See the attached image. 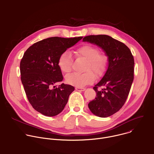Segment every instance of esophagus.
I'll use <instances>...</instances> for the list:
<instances>
[{
	"instance_id": "1",
	"label": "esophagus",
	"mask_w": 154,
	"mask_h": 154,
	"mask_svg": "<svg viewBox=\"0 0 154 154\" xmlns=\"http://www.w3.org/2000/svg\"><path fill=\"white\" fill-rule=\"evenodd\" d=\"M85 88H75V90L78 91H85Z\"/></svg>"
}]
</instances>
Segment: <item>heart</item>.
Listing matches in <instances>:
<instances>
[{"label":"heart","mask_w":154,"mask_h":154,"mask_svg":"<svg viewBox=\"0 0 154 154\" xmlns=\"http://www.w3.org/2000/svg\"><path fill=\"white\" fill-rule=\"evenodd\" d=\"M77 57L87 61L83 74H72L66 77V82L77 88H82L86 85L92 84L96 77L103 75L108 66V58L102 54H100L97 48L91 45H85L79 48L76 51ZM58 66L62 72L65 74L72 70V60L69 51H65L60 56L58 60Z\"/></svg>","instance_id":"heart-1"}]
</instances>
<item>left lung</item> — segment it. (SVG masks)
I'll use <instances>...</instances> for the list:
<instances>
[{
	"mask_svg": "<svg viewBox=\"0 0 154 154\" xmlns=\"http://www.w3.org/2000/svg\"><path fill=\"white\" fill-rule=\"evenodd\" d=\"M83 42L99 46L108 57L107 70L93 88L97 95L88 107L99 117H109L122 108L128 98L134 80V57L126 45L107 35L86 36ZM100 86L104 88L98 90Z\"/></svg>",
	"mask_w": 154,
	"mask_h": 154,
	"instance_id": "1",
	"label": "left lung"
}]
</instances>
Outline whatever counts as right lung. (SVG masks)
Returning a JSON list of instances; mask_svg holds the SVG:
<instances>
[{
  "label": "right lung",
  "instance_id": "obj_1",
  "mask_svg": "<svg viewBox=\"0 0 154 154\" xmlns=\"http://www.w3.org/2000/svg\"><path fill=\"white\" fill-rule=\"evenodd\" d=\"M82 38H47L34 43L24 53L20 64L21 81L29 103L42 114L53 117L60 114L74 91L69 85L54 86L63 79L58 60Z\"/></svg>",
  "mask_w": 154,
  "mask_h": 154
}]
</instances>
